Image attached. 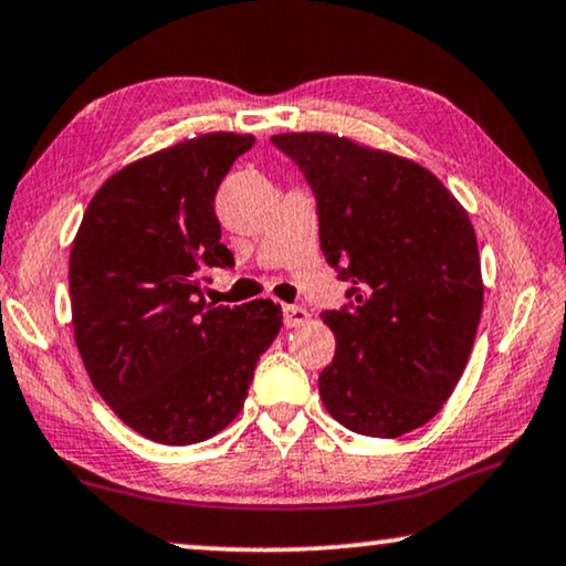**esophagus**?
Here are the masks:
<instances>
[{"mask_svg": "<svg viewBox=\"0 0 566 566\" xmlns=\"http://www.w3.org/2000/svg\"><path fill=\"white\" fill-rule=\"evenodd\" d=\"M308 318V311L301 308V306H283V322L289 329H293V326H301L303 322Z\"/></svg>", "mask_w": 566, "mask_h": 566, "instance_id": "esophagus-1", "label": "esophagus"}]
</instances>
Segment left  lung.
Returning <instances> with one entry per match:
<instances>
[{
  "mask_svg": "<svg viewBox=\"0 0 566 566\" xmlns=\"http://www.w3.org/2000/svg\"><path fill=\"white\" fill-rule=\"evenodd\" d=\"M316 199L326 263L349 303L324 311L337 352L318 375L334 419L396 439L441 411L482 314L478 237L460 201L419 163L326 133L270 137Z\"/></svg>",
  "mask_w": 566,
  "mask_h": 566,
  "instance_id": "obj_1",
  "label": "left lung"
}]
</instances>
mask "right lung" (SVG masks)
<instances>
[{"label":"right lung","instance_id":"1","mask_svg":"<svg viewBox=\"0 0 566 566\" xmlns=\"http://www.w3.org/2000/svg\"><path fill=\"white\" fill-rule=\"evenodd\" d=\"M252 135L214 133L129 163L94 193L69 260L76 347L106 406L158 444L211 439L234 421L283 324L281 306L203 301L232 268L214 196Z\"/></svg>","mask_w":566,"mask_h":566}]
</instances>
